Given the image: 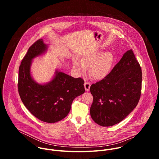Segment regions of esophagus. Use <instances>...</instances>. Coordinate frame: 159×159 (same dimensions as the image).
<instances>
[{"label": "esophagus", "mask_w": 159, "mask_h": 159, "mask_svg": "<svg viewBox=\"0 0 159 159\" xmlns=\"http://www.w3.org/2000/svg\"><path fill=\"white\" fill-rule=\"evenodd\" d=\"M90 84L89 82L85 81L84 83V87H85V89L86 91H89L90 89Z\"/></svg>", "instance_id": "esophagus-1"}]
</instances>
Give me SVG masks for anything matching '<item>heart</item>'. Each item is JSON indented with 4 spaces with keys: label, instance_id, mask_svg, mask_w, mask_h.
<instances>
[{
    "label": "heart",
    "instance_id": "heart-1",
    "mask_svg": "<svg viewBox=\"0 0 159 159\" xmlns=\"http://www.w3.org/2000/svg\"><path fill=\"white\" fill-rule=\"evenodd\" d=\"M113 55L110 52L102 54L98 52L90 53L80 59V61L74 60L73 64L75 69L83 73L86 66H90L89 73L93 79L101 80L106 77L110 72L113 63Z\"/></svg>",
    "mask_w": 159,
    "mask_h": 159
}]
</instances>
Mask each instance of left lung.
<instances>
[{"label":"left lung","instance_id":"obj_1","mask_svg":"<svg viewBox=\"0 0 159 159\" xmlns=\"http://www.w3.org/2000/svg\"><path fill=\"white\" fill-rule=\"evenodd\" d=\"M142 79L140 65L129 50L106 77L90 86L93 120L102 126H111L123 120L139 102Z\"/></svg>","mask_w":159,"mask_h":159}]
</instances>
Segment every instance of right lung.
<instances>
[{"instance_id":"obj_1","label":"right lung","mask_w":159,"mask_h":159,"mask_svg":"<svg viewBox=\"0 0 159 159\" xmlns=\"http://www.w3.org/2000/svg\"><path fill=\"white\" fill-rule=\"evenodd\" d=\"M46 48L42 39L29 48L19 66L17 87L22 102L31 114L42 121L52 123L69 114L74 99L85 92L84 80L58 72L48 84L36 83L30 75L31 60Z\"/></svg>"}]
</instances>
